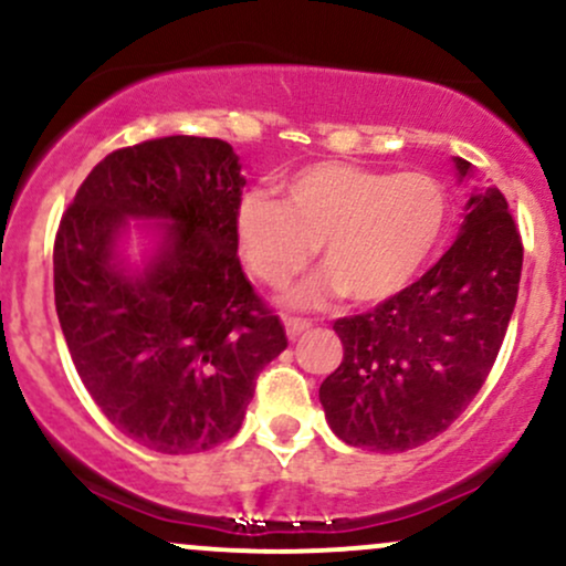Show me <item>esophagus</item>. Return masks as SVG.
Instances as JSON below:
<instances>
[{"label":"esophagus","mask_w":566,"mask_h":566,"mask_svg":"<svg viewBox=\"0 0 566 566\" xmlns=\"http://www.w3.org/2000/svg\"><path fill=\"white\" fill-rule=\"evenodd\" d=\"M284 329H287V337L290 340H297V337H301L303 333H308L311 329V322H305V319H284Z\"/></svg>","instance_id":"obj_1"}]
</instances>
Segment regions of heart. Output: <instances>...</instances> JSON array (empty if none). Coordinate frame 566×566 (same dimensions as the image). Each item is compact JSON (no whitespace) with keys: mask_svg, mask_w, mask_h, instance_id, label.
Wrapping results in <instances>:
<instances>
[{"mask_svg":"<svg viewBox=\"0 0 566 566\" xmlns=\"http://www.w3.org/2000/svg\"><path fill=\"white\" fill-rule=\"evenodd\" d=\"M447 226V197L423 172H380L319 161L284 184L282 201L250 193L237 207V242L258 282L282 290L314 258L324 271L287 303L316 308L346 292L354 303H386L418 279Z\"/></svg>","mask_w":566,"mask_h":566,"instance_id":"obj_1","label":"heart"}]
</instances>
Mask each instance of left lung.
Segmentation results:
<instances>
[{
  "label": "left lung",
  "mask_w": 566,
  "mask_h": 566,
  "mask_svg": "<svg viewBox=\"0 0 566 566\" xmlns=\"http://www.w3.org/2000/svg\"><path fill=\"white\" fill-rule=\"evenodd\" d=\"M458 180L473 167L454 157ZM522 239L497 188H471L458 239L441 261L369 314L337 319L343 361L322 382L337 439L373 452L426 444L484 386L509 329Z\"/></svg>",
  "instance_id": "obj_1"
}]
</instances>
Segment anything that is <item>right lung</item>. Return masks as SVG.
<instances>
[{"label": "right lung", "mask_w": 566, "mask_h": 566, "mask_svg": "<svg viewBox=\"0 0 566 566\" xmlns=\"http://www.w3.org/2000/svg\"><path fill=\"white\" fill-rule=\"evenodd\" d=\"M244 184L226 140H146L95 165L57 229L55 311L76 373L101 412L154 452L231 439L258 373L287 348L237 258Z\"/></svg>", "instance_id": "1"}]
</instances>
